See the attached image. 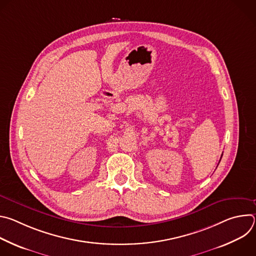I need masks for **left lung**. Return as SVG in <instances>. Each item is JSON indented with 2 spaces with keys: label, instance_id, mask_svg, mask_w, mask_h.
Listing matches in <instances>:
<instances>
[{
  "label": "left lung",
  "instance_id": "1",
  "mask_svg": "<svg viewBox=\"0 0 256 256\" xmlns=\"http://www.w3.org/2000/svg\"><path fill=\"white\" fill-rule=\"evenodd\" d=\"M220 161H221V160H220Z\"/></svg>",
  "mask_w": 256,
  "mask_h": 256
}]
</instances>
